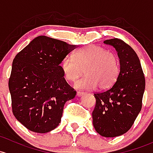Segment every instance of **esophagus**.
<instances>
[{"label": "esophagus", "mask_w": 153, "mask_h": 153, "mask_svg": "<svg viewBox=\"0 0 153 153\" xmlns=\"http://www.w3.org/2000/svg\"><path fill=\"white\" fill-rule=\"evenodd\" d=\"M83 95H84V92H82V91H78L77 92V96L78 97H82Z\"/></svg>", "instance_id": "esophagus-1"}]
</instances>
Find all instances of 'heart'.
<instances>
[{"label": "heart", "instance_id": "heart-1", "mask_svg": "<svg viewBox=\"0 0 153 153\" xmlns=\"http://www.w3.org/2000/svg\"><path fill=\"white\" fill-rule=\"evenodd\" d=\"M64 78L75 81L83 73L85 76L77 82L80 89H106L112 86L120 74V62L117 56L105 48L90 45L81 48L72 56H66L61 64Z\"/></svg>", "mask_w": 153, "mask_h": 153}]
</instances>
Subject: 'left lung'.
<instances>
[{
    "label": "left lung",
    "mask_w": 153,
    "mask_h": 153,
    "mask_svg": "<svg viewBox=\"0 0 153 153\" xmlns=\"http://www.w3.org/2000/svg\"><path fill=\"white\" fill-rule=\"evenodd\" d=\"M103 42L117 51L120 71L111 87L94 94L96 105L92 119L95 131L111 138L129 131L141 111L145 78L139 57L131 46L117 38Z\"/></svg>",
    "instance_id": "obj_1"
}]
</instances>
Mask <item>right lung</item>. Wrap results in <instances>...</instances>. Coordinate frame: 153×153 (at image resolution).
<instances>
[{
    "mask_svg": "<svg viewBox=\"0 0 153 153\" xmlns=\"http://www.w3.org/2000/svg\"><path fill=\"white\" fill-rule=\"evenodd\" d=\"M77 47L39 36L14 59L9 81L12 112L29 131L45 133L55 129L65 102L76 95L64 79L60 64Z\"/></svg>",
    "mask_w": 153,
    "mask_h": 153,
    "instance_id": "obj_1",
    "label": "right lung"
}]
</instances>
